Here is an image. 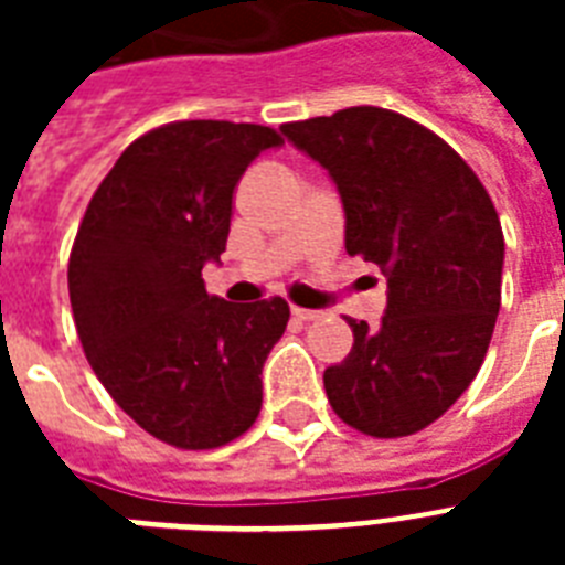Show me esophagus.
Masks as SVG:
<instances>
[{
    "label": "esophagus",
    "instance_id": "obj_1",
    "mask_svg": "<svg viewBox=\"0 0 565 565\" xmlns=\"http://www.w3.org/2000/svg\"><path fill=\"white\" fill-rule=\"evenodd\" d=\"M292 317L301 319V322H313V319H319V310H310V308H292Z\"/></svg>",
    "mask_w": 565,
    "mask_h": 565
}]
</instances>
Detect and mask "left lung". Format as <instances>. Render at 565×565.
I'll return each instance as SVG.
<instances>
[{
  "label": "left lung",
  "instance_id": "obj_1",
  "mask_svg": "<svg viewBox=\"0 0 565 565\" xmlns=\"http://www.w3.org/2000/svg\"><path fill=\"white\" fill-rule=\"evenodd\" d=\"M281 131L337 184L345 252L386 278L381 326L349 319L354 345L322 375L328 402L377 439L428 428L472 384L499 317L504 234L490 193L395 110L361 105Z\"/></svg>",
  "mask_w": 565,
  "mask_h": 565
}]
</instances>
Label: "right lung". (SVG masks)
<instances>
[{
	"instance_id": "1",
	"label": "right lung",
	"mask_w": 565,
	"mask_h": 565,
	"mask_svg": "<svg viewBox=\"0 0 565 565\" xmlns=\"http://www.w3.org/2000/svg\"><path fill=\"white\" fill-rule=\"evenodd\" d=\"M281 143L225 119L154 128L119 154L75 234L66 278L84 354L110 398L175 448L225 446L260 413L290 305H231L202 269L225 252L246 167Z\"/></svg>"
}]
</instances>
